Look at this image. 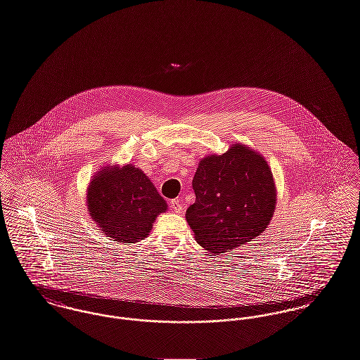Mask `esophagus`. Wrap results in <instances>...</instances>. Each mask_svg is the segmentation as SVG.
Returning a JSON list of instances; mask_svg holds the SVG:
<instances>
[{
  "label": "esophagus",
  "instance_id": "obj_1",
  "mask_svg": "<svg viewBox=\"0 0 360 360\" xmlns=\"http://www.w3.org/2000/svg\"><path fill=\"white\" fill-rule=\"evenodd\" d=\"M170 207H172V210L174 212V213H177V214H181L183 212H184V206L179 202V200H170Z\"/></svg>",
  "mask_w": 360,
  "mask_h": 360
}]
</instances>
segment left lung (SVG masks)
<instances>
[{
  "mask_svg": "<svg viewBox=\"0 0 360 360\" xmlns=\"http://www.w3.org/2000/svg\"><path fill=\"white\" fill-rule=\"evenodd\" d=\"M193 187L195 202L186 220L196 242L216 256L262 235L275 213L271 167L259 151L242 143L202 158Z\"/></svg>",
  "mask_w": 360,
  "mask_h": 360,
  "instance_id": "left-lung-1",
  "label": "left lung"
}]
</instances>
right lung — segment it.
Instances as JSON below:
<instances>
[{
  "instance_id": "right-lung-1",
  "label": "right lung",
  "mask_w": 360,
  "mask_h": 360,
  "mask_svg": "<svg viewBox=\"0 0 360 360\" xmlns=\"http://www.w3.org/2000/svg\"><path fill=\"white\" fill-rule=\"evenodd\" d=\"M91 219L112 240L136 243L150 235L167 203L146 173L134 165H107L86 188Z\"/></svg>"
}]
</instances>
